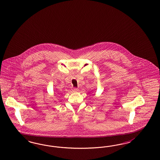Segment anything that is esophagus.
Returning <instances> with one entry per match:
<instances>
[{"mask_svg":"<svg viewBox=\"0 0 160 160\" xmlns=\"http://www.w3.org/2000/svg\"><path fill=\"white\" fill-rule=\"evenodd\" d=\"M78 88H76V87H74V88H73V91L74 92H76V91H78Z\"/></svg>","mask_w":160,"mask_h":160,"instance_id":"obj_1","label":"esophagus"}]
</instances>
